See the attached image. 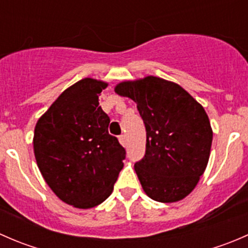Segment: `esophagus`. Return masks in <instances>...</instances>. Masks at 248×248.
<instances>
[{
	"label": "esophagus",
	"mask_w": 248,
	"mask_h": 248,
	"mask_svg": "<svg viewBox=\"0 0 248 248\" xmlns=\"http://www.w3.org/2000/svg\"><path fill=\"white\" fill-rule=\"evenodd\" d=\"M119 140H120V144L122 145V146H126V137L124 136H121L119 138Z\"/></svg>",
	"instance_id": "1"
}]
</instances>
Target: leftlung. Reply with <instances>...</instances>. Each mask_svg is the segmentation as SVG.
<instances>
[{"instance_id": "1", "label": "left lung", "mask_w": 248, "mask_h": 248, "mask_svg": "<svg viewBox=\"0 0 248 248\" xmlns=\"http://www.w3.org/2000/svg\"><path fill=\"white\" fill-rule=\"evenodd\" d=\"M115 92L136 102L145 124L146 151L134 164L144 192L161 202L184 199L209 162L212 129L206 111L180 85L162 78L122 81Z\"/></svg>"}]
</instances>
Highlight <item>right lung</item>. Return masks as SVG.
Instances as JSON below:
<instances>
[{
  "instance_id": "obj_1",
  "label": "right lung",
  "mask_w": 248,
  "mask_h": 248,
  "mask_svg": "<svg viewBox=\"0 0 248 248\" xmlns=\"http://www.w3.org/2000/svg\"><path fill=\"white\" fill-rule=\"evenodd\" d=\"M108 86L85 78L64 90L38 120L33 151L51 191L66 204L90 209L111 194L126 150L110 136L98 96Z\"/></svg>"
}]
</instances>
